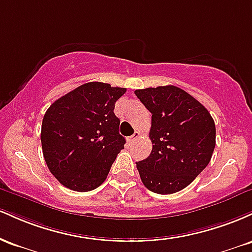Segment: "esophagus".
Here are the masks:
<instances>
[{
	"mask_svg": "<svg viewBox=\"0 0 252 252\" xmlns=\"http://www.w3.org/2000/svg\"><path fill=\"white\" fill-rule=\"evenodd\" d=\"M138 136H140V132H135L134 135L129 136V137H128V142L129 143H132V142H134V141H136V138H137Z\"/></svg>",
	"mask_w": 252,
	"mask_h": 252,
	"instance_id": "obj_1",
	"label": "esophagus"
}]
</instances>
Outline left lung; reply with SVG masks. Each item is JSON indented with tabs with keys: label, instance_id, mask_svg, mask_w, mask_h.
Listing matches in <instances>:
<instances>
[{
	"label": "left lung",
	"instance_id": "obj_1",
	"mask_svg": "<svg viewBox=\"0 0 252 252\" xmlns=\"http://www.w3.org/2000/svg\"><path fill=\"white\" fill-rule=\"evenodd\" d=\"M152 112L150 155L136 162L152 192L172 194L187 187L206 168L216 147V126L209 110L173 85L136 90Z\"/></svg>",
	"mask_w": 252,
	"mask_h": 252
}]
</instances>
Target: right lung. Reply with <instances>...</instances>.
<instances>
[{"mask_svg": "<svg viewBox=\"0 0 252 252\" xmlns=\"http://www.w3.org/2000/svg\"><path fill=\"white\" fill-rule=\"evenodd\" d=\"M126 89L91 82L57 99L41 126L42 154L60 184L89 192L103 184L126 138L120 135L115 103Z\"/></svg>", "mask_w": 252, "mask_h": 252, "instance_id": "add662e5", "label": "right lung"}]
</instances>
